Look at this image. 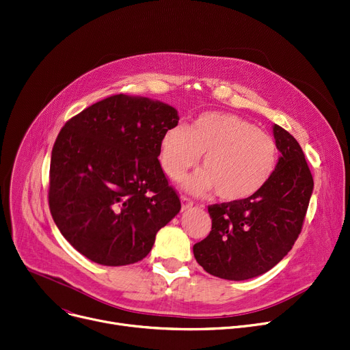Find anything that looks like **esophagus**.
Instances as JSON below:
<instances>
[{
    "mask_svg": "<svg viewBox=\"0 0 350 350\" xmlns=\"http://www.w3.org/2000/svg\"><path fill=\"white\" fill-rule=\"evenodd\" d=\"M193 205H194L193 200H190V198H187V197H181V206H183V211H184V209H189V208H191Z\"/></svg>",
    "mask_w": 350,
    "mask_h": 350,
    "instance_id": "34e87169",
    "label": "esophagus"
}]
</instances>
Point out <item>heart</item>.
I'll return each mask as SVG.
<instances>
[{
    "instance_id": "1",
    "label": "heart",
    "mask_w": 350,
    "mask_h": 350,
    "mask_svg": "<svg viewBox=\"0 0 350 350\" xmlns=\"http://www.w3.org/2000/svg\"><path fill=\"white\" fill-rule=\"evenodd\" d=\"M201 154L204 170L185 178L183 189L198 196L215 190L226 202L258 194L271 178L278 159L273 136L235 113H201L189 128L172 126L160 139V165L172 180L194 167Z\"/></svg>"
}]
</instances>
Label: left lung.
Instances as JSON below:
<instances>
[{"instance_id": "obj_1", "label": "left lung", "mask_w": 350, "mask_h": 350, "mask_svg": "<svg viewBox=\"0 0 350 350\" xmlns=\"http://www.w3.org/2000/svg\"><path fill=\"white\" fill-rule=\"evenodd\" d=\"M280 157L265 187L253 197L208 206L213 228L194 245L202 269L225 280L258 277L291 250L304 222L314 180L301 146L286 129L273 125Z\"/></svg>"}]
</instances>
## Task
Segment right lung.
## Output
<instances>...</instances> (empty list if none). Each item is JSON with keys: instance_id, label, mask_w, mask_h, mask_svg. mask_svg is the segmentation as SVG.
<instances>
[{"instance_id": "add662e5", "label": "right lung", "mask_w": 350, "mask_h": 350, "mask_svg": "<svg viewBox=\"0 0 350 350\" xmlns=\"http://www.w3.org/2000/svg\"><path fill=\"white\" fill-rule=\"evenodd\" d=\"M178 120L169 104L118 94L62 128L51 159L49 208L66 241L91 262L142 260L159 229L180 213L157 159L163 133Z\"/></svg>"}]
</instances>
